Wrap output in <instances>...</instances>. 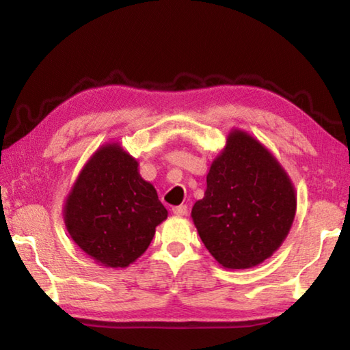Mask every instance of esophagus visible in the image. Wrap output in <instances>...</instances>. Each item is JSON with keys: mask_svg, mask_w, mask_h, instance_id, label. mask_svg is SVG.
Returning a JSON list of instances; mask_svg holds the SVG:
<instances>
[{"mask_svg": "<svg viewBox=\"0 0 350 350\" xmlns=\"http://www.w3.org/2000/svg\"><path fill=\"white\" fill-rule=\"evenodd\" d=\"M173 213L176 216H187L188 215V206L187 205L173 206Z\"/></svg>", "mask_w": 350, "mask_h": 350, "instance_id": "1", "label": "esophagus"}]
</instances>
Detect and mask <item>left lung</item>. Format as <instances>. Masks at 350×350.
I'll list each match as a JSON object with an SVG mask.
<instances>
[{
    "label": "left lung",
    "mask_w": 350,
    "mask_h": 350,
    "mask_svg": "<svg viewBox=\"0 0 350 350\" xmlns=\"http://www.w3.org/2000/svg\"><path fill=\"white\" fill-rule=\"evenodd\" d=\"M295 213L296 191L282 165L253 135L232 129L191 210L206 250L224 269H252L281 247Z\"/></svg>",
    "instance_id": "8db88e82"
}]
</instances>
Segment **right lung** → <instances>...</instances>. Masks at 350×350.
Here are the masks:
<instances>
[{"label": "right lung", "instance_id": "add662e5", "mask_svg": "<svg viewBox=\"0 0 350 350\" xmlns=\"http://www.w3.org/2000/svg\"><path fill=\"white\" fill-rule=\"evenodd\" d=\"M70 238L98 265L125 269L150 247L168 217L139 162L118 142L100 146L81 168L63 206Z\"/></svg>", "mask_w": 350, "mask_h": 350}]
</instances>
